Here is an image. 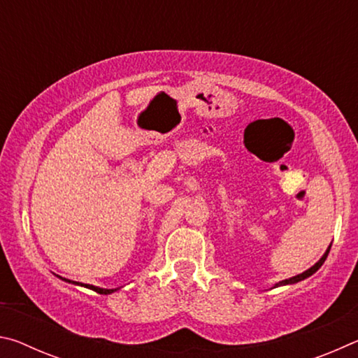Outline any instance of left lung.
I'll use <instances>...</instances> for the list:
<instances>
[{
    "label": "left lung",
    "instance_id": "8db88e82",
    "mask_svg": "<svg viewBox=\"0 0 358 358\" xmlns=\"http://www.w3.org/2000/svg\"><path fill=\"white\" fill-rule=\"evenodd\" d=\"M329 251L330 250H327V252L324 254L322 256V259L319 260V262L316 264V265H313L310 270H306V271H303V273H300V275H296V276H294V278H289V280H284V281H281L280 284H278V286H282V284H292V282H299V281H301V280H305V278H308V276H311L313 273H316V271L320 268V266H322V264L325 262V259H327V256H329Z\"/></svg>",
    "mask_w": 358,
    "mask_h": 358
}]
</instances>
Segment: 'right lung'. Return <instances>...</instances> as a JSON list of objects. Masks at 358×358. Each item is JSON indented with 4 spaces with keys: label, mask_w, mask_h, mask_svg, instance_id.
<instances>
[{
    "label": "right lung",
    "mask_w": 358,
    "mask_h": 358,
    "mask_svg": "<svg viewBox=\"0 0 358 358\" xmlns=\"http://www.w3.org/2000/svg\"><path fill=\"white\" fill-rule=\"evenodd\" d=\"M64 281H69V280H64ZM71 282V281H69ZM74 282V281H72ZM76 284H78V282H76ZM85 287H88V289H92V290H94V292H98V294H102V295H108V294H112V292H115V290L117 289H99V287H94V286H90V284H87V286Z\"/></svg>",
    "instance_id": "obj_1"
}]
</instances>
